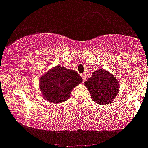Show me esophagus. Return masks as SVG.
<instances>
[{"label":"esophagus","mask_w":148,"mask_h":148,"mask_svg":"<svg viewBox=\"0 0 148 148\" xmlns=\"http://www.w3.org/2000/svg\"><path fill=\"white\" fill-rule=\"evenodd\" d=\"M81 77H82V79H83L84 81H85L86 77H86V74H84H84H81Z\"/></svg>","instance_id":"1"}]
</instances>
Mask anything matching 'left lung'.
I'll use <instances>...</instances> for the list:
<instances>
[{
	"label": "left lung",
	"mask_w": 148,
	"mask_h": 148,
	"mask_svg": "<svg viewBox=\"0 0 148 148\" xmlns=\"http://www.w3.org/2000/svg\"><path fill=\"white\" fill-rule=\"evenodd\" d=\"M84 85L90 91L93 101L103 105L111 103L119 91L117 79L103 68L93 72Z\"/></svg>",
	"instance_id": "obj_1"
}]
</instances>
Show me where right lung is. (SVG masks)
Returning <instances> with one entry per match:
<instances>
[{
	"label": "right lung",
	"mask_w": 148,
	"mask_h": 148,
	"mask_svg": "<svg viewBox=\"0 0 148 148\" xmlns=\"http://www.w3.org/2000/svg\"><path fill=\"white\" fill-rule=\"evenodd\" d=\"M82 81L76 71L58 64L40 77L39 85L46 101L58 103L67 101L74 87Z\"/></svg>",
	"instance_id": "1"
}]
</instances>
